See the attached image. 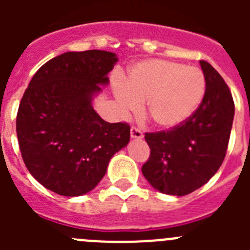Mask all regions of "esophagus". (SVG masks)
<instances>
[{
	"instance_id": "esophagus-1",
	"label": "esophagus",
	"mask_w": 250,
	"mask_h": 250,
	"mask_svg": "<svg viewBox=\"0 0 250 250\" xmlns=\"http://www.w3.org/2000/svg\"><path fill=\"white\" fill-rule=\"evenodd\" d=\"M130 135H131V138L134 139H141L143 136H144V134H143V131H141L139 127L131 126V129H130Z\"/></svg>"
}]
</instances>
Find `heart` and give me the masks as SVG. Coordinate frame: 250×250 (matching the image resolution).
<instances>
[{"mask_svg": "<svg viewBox=\"0 0 250 250\" xmlns=\"http://www.w3.org/2000/svg\"><path fill=\"white\" fill-rule=\"evenodd\" d=\"M205 87L200 68L151 59L134 66L127 83L115 86V95L125 111H136L140 101H145V116L156 126L171 129L188 120L199 107Z\"/></svg>", "mask_w": 250, "mask_h": 250, "instance_id": "1", "label": "heart"}]
</instances>
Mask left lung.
I'll use <instances>...</instances> for the list:
<instances>
[{
  "instance_id": "8db88e82",
  "label": "left lung",
  "mask_w": 250,
  "mask_h": 250,
  "mask_svg": "<svg viewBox=\"0 0 250 250\" xmlns=\"http://www.w3.org/2000/svg\"><path fill=\"white\" fill-rule=\"evenodd\" d=\"M205 95L199 107L179 126L145 132L150 156L141 171L159 191L183 196L209 182L228 149L234 101L224 79L200 60Z\"/></svg>"
}]
</instances>
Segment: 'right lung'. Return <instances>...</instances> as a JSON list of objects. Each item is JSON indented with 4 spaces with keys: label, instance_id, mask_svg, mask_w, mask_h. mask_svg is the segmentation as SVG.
Returning <instances> with one entry per match:
<instances>
[{
    "label": "right lung",
    "instance_id": "right-lung-1",
    "mask_svg": "<svg viewBox=\"0 0 250 250\" xmlns=\"http://www.w3.org/2000/svg\"><path fill=\"white\" fill-rule=\"evenodd\" d=\"M116 61L109 51L65 52L41 66L28 83L17 111V139L26 167L48 190L89 193L129 143V124L107 123L91 106Z\"/></svg>",
    "mask_w": 250,
    "mask_h": 250
}]
</instances>
